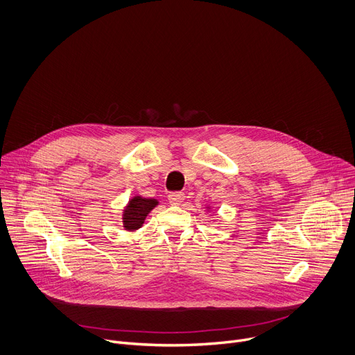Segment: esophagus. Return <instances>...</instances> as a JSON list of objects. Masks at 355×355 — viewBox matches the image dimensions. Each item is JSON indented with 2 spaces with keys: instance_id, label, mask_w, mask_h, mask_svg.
Listing matches in <instances>:
<instances>
[{
  "instance_id": "obj_1",
  "label": "esophagus",
  "mask_w": 355,
  "mask_h": 355,
  "mask_svg": "<svg viewBox=\"0 0 355 355\" xmlns=\"http://www.w3.org/2000/svg\"><path fill=\"white\" fill-rule=\"evenodd\" d=\"M184 198H185V193H182V192H171L168 195V202L171 205H180L184 200Z\"/></svg>"
}]
</instances>
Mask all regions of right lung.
I'll return each instance as SVG.
<instances>
[{"mask_svg": "<svg viewBox=\"0 0 355 355\" xmlns=\"http://www.w3.org/2000/svg\"><path fill=\"white\" fill-rule=\"evenodd\" d=\"M157 205L156 199L151 198H141V196H136L133 199H130L129 205L125 209L123 214V226L128 230H136L139 229L147 214L153 209Z\"/></svg>", "mask_w": 355, "mask_h": 355, "instance_id": "1", "label": "right lung"}]
</instances>
